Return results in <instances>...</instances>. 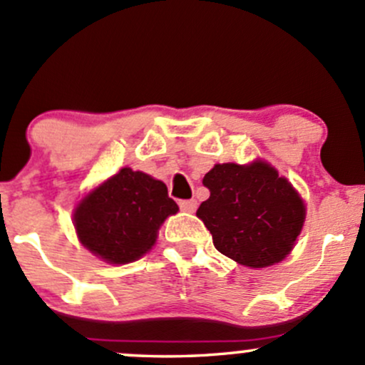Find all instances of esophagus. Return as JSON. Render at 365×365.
Returning a JSON list of instances; mask_svg holds the SVG:
<instances>
[{
  "mask_svg": "<svg viewBox=\"0 0 365 365\" xmlns=\"http://www.w3.org/2000/svg\"><path fill=\"white\" fill-rule=\"evenodd\" d=\"M180 210L185 213H194L197 210V201L195 199H189V201H180Z\"/></svg>",
  "mask_w": 365,
  "mask_h": 365,
  "instance_id": "obj_1",
  "label": "esophagus"
}]
</instances>
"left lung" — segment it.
<instances>
[{
  "label": "left lung",
  "instance_id": "left-lung-1",
  "mask_svg": "<svg viewBox=\"0 0 365 365\" xmlns=\"http://www.w3.org/2000/svg\"><path fill=\"white\" fill-rule=\"evenodd\" d=\"M210 199L197 210L222 255L244 267L282 262L305 223V204L289 180L265 161L215 164L204 175Z\"/></svg>",
  "mask_w": 365,
  "mask_h": 365
}]
</instances>
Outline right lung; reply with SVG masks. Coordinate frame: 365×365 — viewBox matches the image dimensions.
Instances as JSON below:
<instances>
[{
  "label": "right lung",
  "instance_id": "add662e5",
  "mask_svg": "<svg viewBox=\"0 0 365 365\" xmlns=\"http://www.w3.org/2000/svg\"><path fill=\"white\" fill-rule=\"evenodd\" d=\"M176 211L161 180L123 168L79 201L74 227L88 251L112 265H124L152 250L159 227Z\"/></svg>",
  "mask_w": 365,
  "mask_h": 365
}]
</instances>
